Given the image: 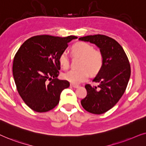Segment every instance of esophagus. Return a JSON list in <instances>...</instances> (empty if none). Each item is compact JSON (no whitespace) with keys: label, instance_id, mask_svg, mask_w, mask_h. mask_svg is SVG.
<instances>
[{"label":"esophagus","instance_id":"esophagus-1","mask_svg":"<svg viewBox=\"0 0 146 146\" xmlns=\"http://www.w3.org/2000/svg\"><path fill=\"white\" fill-rule=\"evenodd\" d=\"M71 86L73 87V88H78V87H79L78 85H75V84H73V83H71Z\"/></svg>","mask_w":146,"mask_h":146}]
</instances>
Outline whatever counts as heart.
<instances>
[{"instance_id": "heart-1", "label": "heart", "mask_w": 146, "mask_h": 146, "mask_svg": "<svg viewBox=\"0 0 146 146\" xmlns=\"http://www.w3.org/2000/svg\"><path fill=\"white\" fill-rule=\"evenodd\" d=\"M73 55L81 58L79 63L80 69H71L64 73L63 78L75 85L84 82L88 79L89 72L91 75H96L102 69L104 63V57L99 50H96L90 44L79 42L74 44L71 48ZM59 62L63 69L69 67V58L66 51L60 54Z\"/></svg>"}]
</instances>
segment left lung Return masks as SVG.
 Returning a JSON list of instances; mask_svg holds the SVG:
<instances>
[{"instance_id": "left-lung-1", "label": "left lung", "mask_w": 146, "mask_h": 146, "mask_svg": "<svg viewBox=\"0 0 146 146\" xmlns=\"http://www.w3.org/2000/svg\"><path fill=\"white\" fill-rule=\"evenodd\" d=\"M79 40L96 44L104 57L102 69L93 79L100 85H85L87 94L81 102L87 111L102 114L115 106L125 92L131 75L129 60L122 46L108 36L89 35Z\"/></svg>"}]
</instances>
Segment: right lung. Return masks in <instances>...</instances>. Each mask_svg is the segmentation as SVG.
Returning a JSON list of instances; mask_svg holds the SVG:
<instances>
[{
	"mask_svg": "<svg viewBox=\"0 0 146 146\" xmlns=\"http://www.w3.org/2000/svg\"><path fill=\"white\" fill-rule=\"evenodd\" d=\"M75 36L59 37L37 35L19 48L14 57L13 73L17 91L24 102L35 111L46 112L57 106L69 82L57 79L59 57Z\"/></svg>",
	"mask_w": 146,
	"mask_h": 146,
	"instance_id": "add662e5",
	"label": "right lung"
}]
</instances>
